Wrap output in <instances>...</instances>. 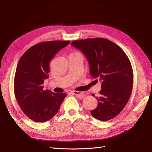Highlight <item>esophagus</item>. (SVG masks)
<instances>
[{
  "mask_svg": "<svg viewBox=\"0 0 152 152\" xmlns=\"http://www.w3.org/2000/svg\"><path fill=\"white\" fill-rule=\"evenodd\" d=\"M72 93L73 94H75V95H76V96H77L78 97H79V98H85V96H86V94H85V93H83V92H81V91H72Z\"/></svg>",
  "mask_w": 152,
  "mask_h": 152,
  "instance_id": "1",
  "label": "esophagus"
}]
</instances>
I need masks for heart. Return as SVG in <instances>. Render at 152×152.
Here are the masks:
<instances>
[{
	"mask_svg": "<svg viewBox=\"0 0 152 152\" xmlns=\"http://www.w3.org/2000/svg\"><path fill=\"white\" fill-rule=\"evenodd\" d=\"M78 54V53H76V52H73V53H71L69 56H72V55H75V54Z\"/></svg>",
	"mask_w": 152,
	"mask_h": 152,
	"instance_id": "1",
	"label": "heart"
}]
</instances>
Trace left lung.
I'll return each mask as SVG.
<instances>
[{
	"label": "left lung",
	"instance_id": "left-lung-1",
	"mask_svg": "<svg viewBox=\"0 0 152 152\" xmlns=\"http://www.w3.org/2000/svg\"><path fill=\"white\" fill-rule=\"evenodd\" d=\"M71 45L86 57L91 76L102 81L99 96L96 97L98 106L91 111V115L101 121L113 119L125 107L132 91L133 72L128 56L104 38L76 40Z\"/></svg>",
	"mask_w": 152,
	"mask_h": 152
}]
</instances>
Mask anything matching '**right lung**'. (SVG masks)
Returning <instances> with one entry per match:
<instances>
[{"label": "right lung", "instance_id": "right-lung-1", "mask_svg": "<svg viewBox=\"0 0 152 152\" xmlns=\"http://www.w3.org/2000/svg\"><path fill=\"white\" fill-rule=\"evenodd\" d=\"M69 41L42 42L28 49L17 66L14 81V94L21 110L31 120L46 122L58 113L66 93L44 90L49 77V63Z\"/></svg>", "mask_w": 152, "mask_h": 152}]
</instances>
